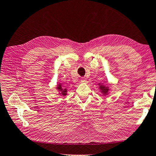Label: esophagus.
Masks as SVG:
<instances>
[{
	"label": "esophagus",
	"instance_id": "esophagus-1",
	"mask_svg": "<svg viewBox=\"0 0 156 156\" xmlns=\"http://www.w3.org/2000/svg\"><path fill=\"white\" fill-rule=\"evenodd\" d=\"M81 82H82V83H85V82H86V78H84V77H82V78H81Z\"/></svg>",
	"mask_w": 156,
	"mask_h": 156
}]
</instances>
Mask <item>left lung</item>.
Instances as JSON below:
<instances>
[{"instance_id": "left-lung-1", "label": "left lung", "mask_w": 156, "mask_h": 156, "mask_svg": "<svg viewBox=\"0 0 156 156\" xmlns=\"http://www.w3.org/2000/svg\"><path fill=\"white\" fill-rule=\"evenodd\" d=\"M98 86H99V90L101 93L102 96L107 97L111 91V89L109 86H106L105 83L101 82L98 83Z\"/></svg>"}]
</instances>
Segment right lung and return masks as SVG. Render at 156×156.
Here are the masks:
<instances>
[{
	"label": "right lung",
	"instance_id": "obj_1",
	"mask_svg": "<svg viewBox=\"0 0 156 156\" xmlns=\"http://www.w3.org/2000/svg\"><path fill=\"white\" fill-rule=\"evenodd\" d=\"M63 86V83L59 82L58 83H57V85L56 86L55 88H56V90H57V91L59 92V95L65 97L66 95H67L68 90H67V89L65 88Z\"/></svg>",
	"mask_w": 156,
	"mask_h": 156
}]
</instances>
